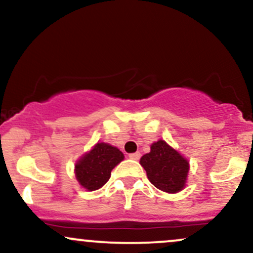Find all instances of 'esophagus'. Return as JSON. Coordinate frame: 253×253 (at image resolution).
I'll return each instance as SVG.
<instances>
[{
	"instance_id": "obj_1",
	"label": "esophagus",
	"mask_w": 253,
	"mask_h": 253,
	"mask_svg": "<svg viewBox=\"0 0 253 253\" xmlns=\"http://www.w3.org/2000/svg\"><path fill=\"white\" fill-rule=\"evenodd\" d=\"M129 159H133V161H138L139 158H140V152H135V153H130L128 155Z\"/></svg>"
}]
</instances>
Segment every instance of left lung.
I'll list each match as a JSON object with an SVG mask.
<instances>
[{
	"label": "left lung",
	"mask_w": 253,
	"mask_h": 253,
	"mask_svg": "<svg viewBox=\"0 0 253 253\" xmlns=\"http://www.w3.org/2000/svg\"><path fill=\"white\" fill-rule=\"evenodd\" d=\"M149 181L165 193H178L185 187L189 162L164 140L151 145V151L140 158Z\"/></svg>",
	"instance_id": "1"
}]
</instances>
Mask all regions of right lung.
I'll list each match as a JSON object with an SVG mask.
<instances>
[{
  "label": "right lung",
  "instance_id": "1",
  "mask_svg": "<svg viewBox=\"0 0 253 253\" xmlns=\"http://www.w3.org/2000/svg\"><path fill=\"white\" fill-rule=\"evenodd\" d=\"M124 153L107 143H97L75 165V175L84 189L92 191L103 187L110 172L124 161Z\"/></svg>",
  "mask_w": 253,
  "mask_h": 253
}]
</instances>
